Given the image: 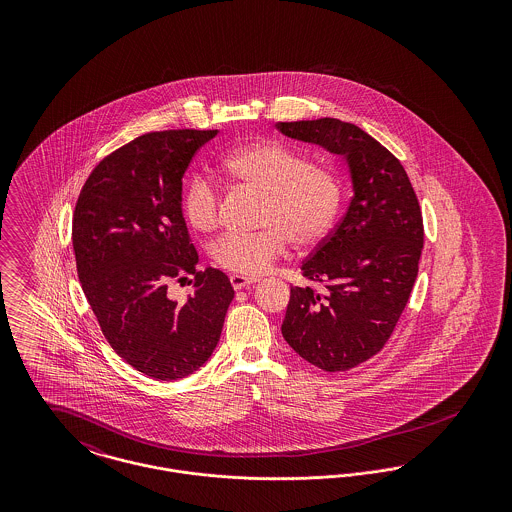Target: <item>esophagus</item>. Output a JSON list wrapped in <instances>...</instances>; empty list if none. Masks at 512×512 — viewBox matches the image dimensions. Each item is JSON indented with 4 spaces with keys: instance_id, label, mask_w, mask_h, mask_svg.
Segmentation results:
<instances>
[{
    "instance_id": "1",
    "label": "esophagus",
    "mask_w": 512,
    "mask_h": 512,
    "mask_svg": "<svg viewBox=\"0 0 512 512\" xmlns=\"http://www.w3.org/2000/svg\"><path fill=\"white\" fill-rule=\"evenodd\" d=\"M255 282H257V278H249V276H242V274H232L230 276V284H232L234 290H242V288H247Z\"/></svg>"
}]
</instances>
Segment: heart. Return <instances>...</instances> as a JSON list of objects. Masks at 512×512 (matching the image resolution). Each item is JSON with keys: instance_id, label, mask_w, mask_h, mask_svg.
<instances>
[{"instance_id": "heart-1", "label": "heart", "mask_w": 512, "mask_h": 512, "mask_svg": "<svg viewBox=\"0 0 512 512\" xmlns=\"http://www.w3.org/2000/svg\"><path fill=\"white\" fill-rule=\"evenodd\" d=\"M222 174L247 190L263 194L255 234H228L213 245V259L220 268L257 276L265 272L292 242L297 249L320 244L332 230L343 203L340 172L311 163V157L280 142H251L220 159ZM182 213L197 232L219 226L217 188L192 178L182 192Z\"/></svg>"}]
</instances>
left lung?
Instances as JSON below:
<instances>
[{"mask_svg": "<svg viewBox=\"0 0 512 512\" xmlns=\"http://www.w3.org/2000/svg\"><path fill=\"white\" fill-rule=\"evenodd\" d=\"M276 128L343 155L351 169L349 209L303 263L309 286H292L282 322L299 357L345 372L384 349L407 307L424 245L420 205L399 159L359 126L324 117Z\"/></svg>", "mask_w": 512, "mask_h": 512, "instance_id": "left-lung-1", "label": "left lung"}]
</instances>
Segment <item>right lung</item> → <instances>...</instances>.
Instances as JSON below:
<instances>
[{"instance_id": "add662e5", "label": "right lung", "mask_w": 512, "mask_h": 512, "mask_svg": "<svg viewBox=\"0 0 512 512\" xmlns=\"http://www.w3.org/2000/svg\"><path fill=\"white\" fill-rule=\"evenodd\" d=\"M217 130L149 132L101 159L73 215L76 270L99 328L128 365L178 380L211 357L234 290L217 268L197 270L182 215V176ZM192 275L180 306L171 281Z\"/></svg>"}]
</instances>
